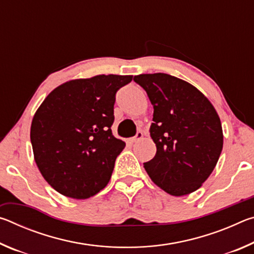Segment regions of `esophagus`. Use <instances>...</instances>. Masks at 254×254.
Masks as SVG:
<instances>
[{
  "label": "esophagus",
  "instance_id": "1",
  "mask_svg": "<svg viewBox=\"0 0 254 254\" xmlns=\"http://www.w3.org/2000/svg\"><path fill=\"white\" fill-rule=\"evenodd\" d=\"M142 136H143V133L141 132V131H139V132H137L136 134H135V136L132 137L131 141H132V142H135V141H139L140 139H142Z\"/></svg>",
  "mask_w": 254,
  "mask_h": 254
}]
</instances>
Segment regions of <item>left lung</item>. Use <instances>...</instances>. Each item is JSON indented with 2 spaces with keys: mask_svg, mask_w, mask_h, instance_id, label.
Returning <instances> with one entry per match:
<instances>
[{
  "mask_svg": "<svg viewBox=\"0 0 254 254\" xmlns=\"http://www.w3.org/2000/svg\"><path fill=\"white\" fill-rule=\"evenodd\" d=\"M133 80L153 105L150 135L157 152L143 163L149 177L174 196L197 190L223 149L222 124L214 106L194 86L168 74H141Z\"/></svg>",
  "mask_w": 254,
  "mask_h": 254,
  "instance_id": "1",
  "label": "left lung"
}]
</instances>
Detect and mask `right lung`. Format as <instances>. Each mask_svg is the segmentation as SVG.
Instances as JSON below:
<instances>
[{
  "label": "right lung",
  "instance_id": "1",
  "mask_svg": "<svg viewBox=\"0 0 254 254\" xmlns=\"http://www.w3.org/2000/svg\"><path fill=\"white\" fill-rule=\"evenodd\" d=\"M131 75H98L58 86L34 114L30 139L41 175L60 194L85 199L110 182L126 143L112 133L115 95Z\"/></svg>",
  "mask_w": 254,
  "mask_h": 254
}]
</instances>
